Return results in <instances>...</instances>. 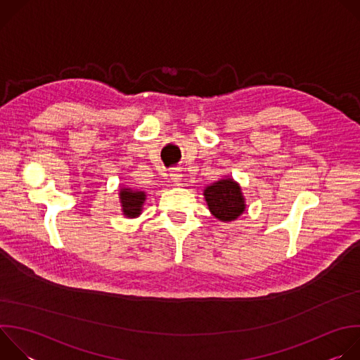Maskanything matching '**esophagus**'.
<instances>
[{
    "mask_svg": "<svg viewBox=\"0 0 360 360\" xmlns=\"http://www.w3.org/2000/svg\"><path fill=\"white\" fill-rule=\"evenodd\" d=\"M171 181L174 182V184H176V185H179V182L182 181V174H181V171H178V169H174V171H171Z\"/></svg>",
    "mask_w": 360,
    "mask_h": 360,
    "instance_id": "1",
    "label": "esophagus"
}]
</instances>
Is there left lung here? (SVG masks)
Listing matches in <instances>:
<instances>
[{
  "instance_id": "8db88e82",
  "label": "left lung",
  "mask_w": 360,
  "mask_h": 360,
  "mask_svg": "<svg viewBox=\"0 0 360 360\" xmlns=\"http://www.w3.org/2000/svg\"><path fill=\"white\" fill-rule=\"evenodd\" d=\"M208 210L221 222L236 221L246 210L240 185L232 178H222L203 189Z\"/></svg>"
}]
</instances>
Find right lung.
Wrapping results in <instances>:
<instances>
[{
  "instance_id": "1",
  "label": "right lung",
  "mask_w": 360,
  "mask_h": 360,
  "mask_svg": "<svg viewBox=\"0 0 360 360\" xmlns=\"http://www.w3.org/2000/svg\"><path fill=\"white\" fill-rule=\"evenodd\" d=\"M121 211L125 218H138L142 214L143 203L146 200V192L139 189H132L129 186H120L118 191Z\"/></svg>"
}]
</instances>
